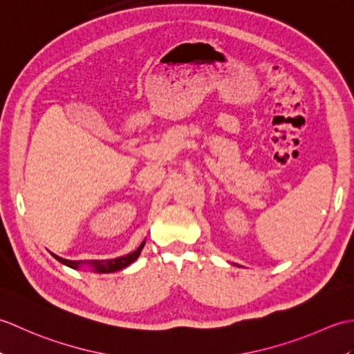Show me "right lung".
Masks as SVG:
<instances>
[{
    "mask_svg": "<svg viewBox=\"0 0 354 354\" xmlns=\"http://www.w3.org/2000/svg\"><path fill=\"white\" fill-rule=\"evenodd\" d=\"M142 246H145V242H142L133 252L127 254V255H123V257L112 259V260H94V261H89V265H91V266L97 270V272H102V274L115 272V270H120V269H123V268H126V266H129L131 263H133L135 260H137L140 252H141V250H142ZM53 255H55V254H53ZM55 259L59 260L61 263H64V265L73 268V269H77V268L82 265L80 260H79V261L65 260V259H62V257H57V255H55Z\"/></svg>",
    "mask_w": 354,
    "mask_h": 354,
    "instance_id": "add662e5",
    "label": "right lung"
}]
</instances>
